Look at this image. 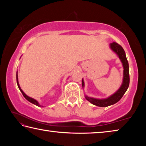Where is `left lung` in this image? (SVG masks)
<instances>
[{
	"mask_svg": "<svg viewBox=\"0 0 146 146\" xmlns=\"http://www.w3.org/2000/svg\"><path fill=\"white\" fill-rule=\"evenodd\" d=\"M110 48L114 51L118 56L120 60H121L123 68V82L120 88L116 91V92L105 99H97V98L89 97L88 96H85L86 99L91 102L92 104L95 105L99 107H107L111 105L115 104L119 101L123 95H124L125 91H127L128 87L129 85V64L127 60L125 53L122 46L119 44L113 42L110 44ZM82 87H84V80H82Z\"/></svg>",
	"mask_w": 146,
	"mask_h": 146,
	"instance_id": "obj_1",
	"label": "left lung"
}]
</instances>
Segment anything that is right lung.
<instances>
[{"instance_id": "obj_1", "label": "right lung", "mask_w": 146, "mask_h": 146, "mask_svg": "<svg viewBox=\"0 0 146 146\" xmlns=\"http://www.w3.org/2000/svg\"><path fill=\"white\" fill-rule=\"evenodd\" d=\"M17 85H18V87H19V90H20V91H21V93H23V96L24 97V98H25L26 100H28L29 101V102H30L31 103L33 104L36 105V106H39V107H40V106L41 107V106L38 104V101H36L35 99H34V98H31V97H28V95H26V94L23 92V91L21 90V87H20L19 84V80H18V75H17Z\"/></svg>"}]
</instances>
